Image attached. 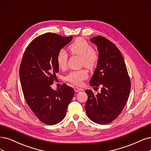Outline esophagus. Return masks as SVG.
<instances>
[{
    "label": "esophagus",
    "instance_id": "obj_1",
    "mask_svg": "<svg viewBox=\"0 0 151 151\" xmlns=\"http://www.w3.org/2000/svg\"><path fill=\"white\" fill-rule=\"evenodd\" d=\"M74 90H75V92H80V91L83 90V89L80 88H78V87H75L74 88Z\"/></svg>",
    "mask_w": 151,
    "mask_h": 151
}]
</instances>
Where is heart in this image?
I'll return each instance as SVG.
<instances>
[{"mask_svg": "<svg viewBox=\"0 0 151 151\" xmlns=\"http://www.w3.org/2000/svg\"><path fill=\"white\" fill-rule=\"evenodd\" d=\"M72 55L81 57V64L88 69H93L97 65L99 55L91 45L83 38H78L68 47ZM68 55L64 50H60L57 54V61L59 68L65 70L67 67ZM88 78V71L85 68L72 71L65 77V80L75 85L80 86Z\"/></svg>", "mask_w": 151, "mask_h": 151, "instance_id": "b5f03b06", "label": "heart"}]
</instances>
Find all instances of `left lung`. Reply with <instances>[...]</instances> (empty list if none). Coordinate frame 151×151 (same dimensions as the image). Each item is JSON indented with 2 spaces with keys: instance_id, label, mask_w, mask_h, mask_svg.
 Listing matches in <instances>:
<instances>
[{
  "instance_id": "left-lung-1",
  "label": "left lung",
  "mask_w": 151,
  "mask_h": 151,
  "mask_svg": "<svg viewBox=\"0 0 151 151\" xmlns=\"http://www.w3.org/2000/svg\"><path fill=\"white\" fill-rule=\"evenodd\" d=\"M96 45L99 60L90 81L91 86H101L97 94L85 91L88 100L85 109L88 117L99 124H106L118 117L129 96L131 81L123 57L115 45L98 35L91 39Z\"/></svg>"
}]
</instances>
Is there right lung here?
Masks as SVG:
<instances>
[{"label": "right lung", "instance_id": "obj_1", "mask_svg": "<svg viewBox=\"0 0 151 151\" xmlns=\"http://www.w3.org/2000/svg\"><path fill=\"white\" fill-rule=\"evenodd\" d=\"M72 38L53 33L41 35L27 46L22 59L19 75L24 98L39 120L47 125L64 119L75 94L66 84L57 90L51 88L58 72L57 54Z\"/></svg>", "mask_w": 151, "mask_h": 151}]
</instances>
